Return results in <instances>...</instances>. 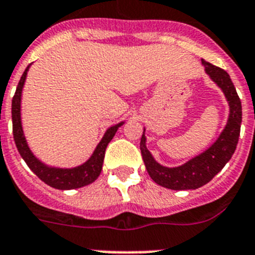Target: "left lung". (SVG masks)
<instances>
[{"mask_svg": "<svg viewBox=\"0 0 255 255\" xmlns=\"http://www.w3.org/2000/svg\"><path fill=\"white\" fill-rule=\"evenodd\" d=\"M201 63L205 66L207 74H209L210 78L223 91L230 105L229 121L218 140L203 154L195 156L183 165L168 168L155 161L146 147L145 134L142 133L141 137L140 149L147 173L150 174L154 182L170 190H195L204 186L231 159L239 142L243 110H241V101L236 88L226 70L208 63L204 59L201 60Z\"/></svg>", "mask_w": 255, "mask_h": 255, "instance_id": "1", "label": "left lung"}]
</instances>
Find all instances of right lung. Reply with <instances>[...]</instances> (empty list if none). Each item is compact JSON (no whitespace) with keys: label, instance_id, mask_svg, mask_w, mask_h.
<instances>
[{"label":"right lung","instance_id":"obj_1","mask_svg":"<svg viewBox=\"0 0 255 255\" xmlns=\"http://www.w3.org/2000/svg\"><path fill=\"white\" fill-rule=\"evenodd\" d=\"M30 64L26 66L25 72L21 75L19 85H17L15 95L12 97V105H11V115H12V133H14V141L16 143V147L20 152L21 158L25 160L28 167L38 176L39 180H42L48 186L57 190H73L79 189L83 186H87L94 182L97 177L100 176L101 169H103L104 156H105V150L108 143L112 141L114 134L117 133L118 128L123 123H119L117 126H113L106 130L104 134L103 140L97 145L94 154L86 163H83L79 167L70 168V169H63V168H52L45 165L42 161L35 158L32 151L28 147V143L25 141V137L23 133V127H21L20 118V100L21 91H23L24 82L26 78V73L29 69Z\"/></svg>","mask_w":255,"mask_h":255}]
</instances>
